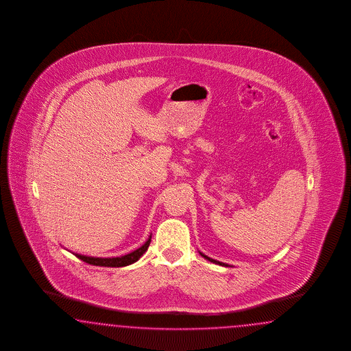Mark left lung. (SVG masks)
Returning <instances> with one entry per match:
<instances>
[{"mask_svg": "<svg viewBox=\"0 0 351 351\" xmlns=\"http://www.w3.org/2000/svg\"><path fill=\"white\" fill-rule=\"evenodd\" d=\"M201 254V256L202 257H204L206 260H208V261H211V263H213V264H217V265H221V266H230L228 265V264H225V263H220V261H217V260H213V258H211V257H208V256L204 255V254H202V252H199Z\"/></svg>", "mask_w": 351, "mask_h": 351, "instance_id": "1", "label": "left lung"}]
</instances>
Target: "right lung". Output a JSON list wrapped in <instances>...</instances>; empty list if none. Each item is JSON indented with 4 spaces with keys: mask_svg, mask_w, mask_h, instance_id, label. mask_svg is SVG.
<instances>
[{
    "mask_svg": "<svg viewBox=\"0 0 351 351\" xmlns=\"http://www.w3.org/2000/svg\"><path fill=\"white\" fill-rule=\"evenodd\" d=\"M150 239L152 237H149L148 241L138 247V250L130 252L128 255L119 256V257H91V256L80 255L75 254L80 260L85 261L90 265L95 266H106V267H121V266H128L136 263L141 256L145 254V251L148 250L150 245Z\"/></svg>",
    "mask_w": 351,
    "mask_h": 351,
    "instance_id": "right-lung-1",
    "label": "right lung"
}]
</instances>
